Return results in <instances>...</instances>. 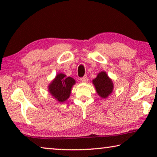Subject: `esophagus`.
Wrapping results in <instances>:
<instances>
[{
    "mask_svg": "<svg viewBox=\"0 0 157 157\" xmlns=\"http://www.w3.org/2000/svg\"><path fill=\"white\" fill-rule=\"evenodd\" d=\"M88 80V78L87 76H84L83 77H82V78H80V81H81V82H83V83L87 82Z\"/></svg>",
    "mask_w": 157,
    "mask_h": 157,
    "instance_id": "1",
    "label": "esophagus"
}]
</instances>
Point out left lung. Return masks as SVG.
I'll return each instance as SVG.
<instances>
[{"instance_id": "1", "label": "left lung", "mask_w": 157, "mask_h": 157, "mask_svg": "<svg viewBox=\"0 0 157 157\" xmlns=\"http://www.w3.org/2000/svg\"><path fill=\"white\" fill-rule=\"evenodd\" d=\"M97 94L102 98H107L113 93V83L112 79L108 76L105 71L98 74L96 78L92 81Z\"/></svg>"}]
</instances>
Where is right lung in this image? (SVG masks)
<instances>
[{
    "label": "right lung",
    "instance_id": "1",
    "mask_svg": "<svg viewBox=\"0 0 157 157\" xmlns=\"http://www.w3.org/2000/svg\"><path fill=\"white\" fill-rule=\"evenodd\" d=\"M75 83L76 81L72 77H67L65 74L59 73L49 84L48 90L54 98L59 103H63L69 98Z\"/></svg>",
    "mask_w": 157,
    "mask_h": 157
}]
</instances>
